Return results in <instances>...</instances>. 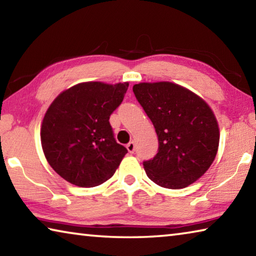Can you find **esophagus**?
Listing matches in <instances>:
<instances>
[{
    "instance_id": "obj_1",
    "label": "esophagus",
    "mask_w": 256,
    "mask_h": 256,
    "mask_svg": "<svg viewBox=\"0 0 256 256\" xmlns=\"http://www.w3.org/2000/svg\"><path fill=\"white\" fill-rule=\"evenodd\" d=\"M126 148H128L130 154H134V151H136V144H134V141L128 142Z\"/></svg>"
}]
</instances>
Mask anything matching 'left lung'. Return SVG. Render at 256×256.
I'll return each mask as SVG.
<instances>
[{
    "mask_svg": "<svg viewBox=\"0 0 256 256\" xmlns=\"http://www.w3.org/2000/svg\"><path fill=\"white\" fill-rule=\"evenodd\" d=\"M133 92L159 142L157 154L144 162L146 175L172 190L194 183L209 170L218 151L214 112L196 94L172 82L134 84Z\"/></svg>",
    "mask_w": 256,
    "mask_h": 256,
    "instance_id": "1",
    "label": "left lung"
}]
</instances>
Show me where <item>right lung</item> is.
Wrapping results in <instances>:
<instances>
[{
    "label": "right lung",
    "mask_w": 256,
    "mask_h": 256,
    "mask_svg": "<svg viewBox=\"0 0 256 256\" xmlns=\"http://www.w3.org/2000/svg\"><path fill=\"white\" fill-rule=\"evenodd\" d=\"M128 82H84L60 94L42 120L45 157L73 185L94 188L110 180L128 150L116 142L110 116L123 102Z\"/></svg>",
    "instance_id": "right-lung-1"
}]
</instances>
